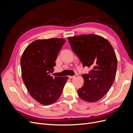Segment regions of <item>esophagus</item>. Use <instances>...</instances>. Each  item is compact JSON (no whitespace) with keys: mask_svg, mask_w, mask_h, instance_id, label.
Returning <instances> with one entry per match:
<instances>
[{"mask_svg":"<svg viewBox=\"0 0 133 133\" xmlns=\"http://www.w3.org/2000/svg\"><path fill=\"white\" fill-rule=\"evenodd\" d=\"M75 75H74V76H69V78L70 79H74V78H75Z\"/></svg>","mask_w":133,"mask_h":133,"instance_id":"esophagus-1","label":"esophagus"}]
</instances>
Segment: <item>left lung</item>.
<instances>
[{
  "label": "left lung",
  "mask_w": 133,
  "mask_h": 133,
  "mask_svg": "<svg viewBox=\"0 0 133 133\" xmlns=\"http://www.w3.org/2000/svg\"><path fill=\"white\" fill-rule=\"evenodd\" d=\"M72 50L83 64L90 68L82 75L84 83L78 90L79 97L88 102H95L105 95L113 83L117 69V58L110 43L95 34L68 38Z\"/></svg>",
  "instance_id": "obj_1"
}]
</instances>
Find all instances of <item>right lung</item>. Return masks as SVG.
Here are the masks:
<instances>
[{"instance_id":"add662e5","label":"right lung","mask_w":133,"mask_h":133,"mask_svg":"<svg viewBox=\"0 0 133 133\" xmlns=\"http://www.w3.org/2000/svg\"><path fill=\"white\" fill-rule=\"evenodd\" d=\"M65 41L62 38L39 39L30 43L22 54L21 65L24 83L31 97L43 105L59 98L67 76H53L55 60Z\"/></svg>"}]
</instances>
